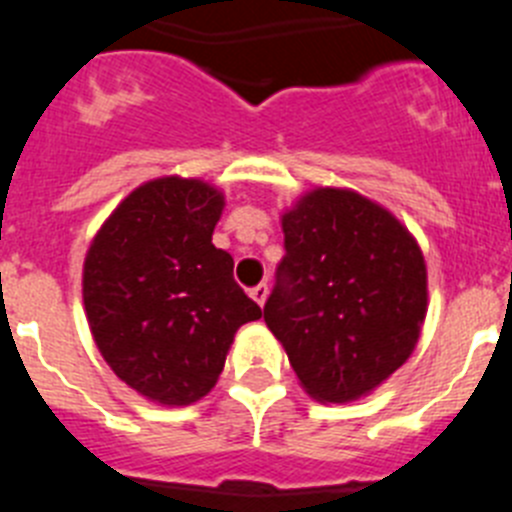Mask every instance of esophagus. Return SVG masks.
I'll return each instance as SVG.
<instances>
[{
	"instance_id": "obj_1",
	"label": "esophagus",
	"mask_w": 512,
	"mask_h": 512,
	"mask_svg": "<svg viewBox=\"0 0 512 512\" xmlns=\"http://www.w3.org/2000/svg\"><path fill=\"white\" fill-rule=\"evenodd\" d=\"M266 297H269V287H266V284H256V287L251 289V300L259 302L261 307H264Z\"/></svg>"
}]
</instances>
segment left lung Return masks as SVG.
<instances>
[{
	"instance_id": "8db88e82",
	"label": "left lung",
	"mask_w": 512,
	"mask_h": 512,
	"mask_svg": "<svg viewBox=\"0 0 512 512\" xmlns=\"http://www.w3.org/2000/svg\"><path fill=\"white\" fill-rule=\"evenodd\" d=\"M282 233L266 325L312 400H359L415 351L428 312L423 251L354 189H310L282 212Z\"/></svg>"
}]
</instances>
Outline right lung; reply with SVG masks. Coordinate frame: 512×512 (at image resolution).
Wrapping results in <instances>:
<instances>
[{
	"mask_svg": "<svg viewBox=\"0 0 512 512\" xmlns=\"http://www.w3.org/2000/svg\"><path fill=\"white\" fill-rule=\"evenodd\" d=\"M225 197L202 179L140 184L94 235L81 295L99 354L138 395L166 408L202 400L243 323L261 307L212 246Z\"/></svg>",
	"mask_w": 512,
	"mask_h": 512,
	"instance_id": "1",
	"label": "right lung"
}]
</instances>
